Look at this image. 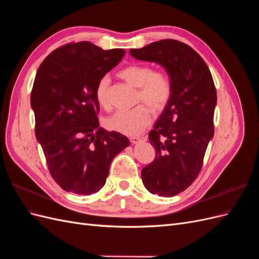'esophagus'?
I'll list each match as a JSON object with an SVG mask.
<instances>
[{"instance_id": "esophagus-1", "label": "esophagus", "mask_w": 259, "mask_h": 259, "mask_svg": "<svg viewBox=\"0 0 259 259\" xmlns=\"http://www.w3.org/2000/svg\"><path fill=\"white\" fill-rule=\"evenodd\" d=\"M130 140L132 144H138L139 142H146L147 137L146 136H136V137H131Z\"/></svg>"}]
</instances>
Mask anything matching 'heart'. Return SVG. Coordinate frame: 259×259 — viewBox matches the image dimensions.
<instances>
[{"label":"heart","mask_w":259,"mask_h":259,"mask_svg":"<svg viewBox=\"0 0 259 259\" xmlns=\"http://www.w3.org/2000/svg\"><path fill=\"white\" fill-rule=\"evenodd\" d=\"M119 76L128 84L138 88L135 104L142 103L128 111H119L108 117V128L125 135H137L151 122V112L160 113L168 105L173 95V85L170 77L163 71H154L148 65L133 64L123 68ZM111 80L108 75L101 76L96 84L95 96L98 105L105 110L111 109L110 98ZM147 106L146 107L144 105Z\"/></svg>","instance_id":"b5f03b06"}]
</instances>
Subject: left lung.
<instances>
[{
	"instance_id": "obj_1",
	"label": "left lung",
	"mask_w": 259,
	"mask_h": 259,
	"mask_svg": "<svg viewBox=\"0 0 259 259\" xmlns=\"http://www.w3.org/2000/svg\"><path fill=\"white\" fill-rule=\"evenodd\" d=\"M130 53L163 66L173 85L168 105L149 133L155 158L143 168L142 179L149 192L174 197L198 177L214 136L217 94L213 77L200 55L177 40L166 38Z\"/></svg>"
}]
</instances>
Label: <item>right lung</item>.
Masks as SVG:
<instances>
[{"label":"right lung","mask_w":259,"mask_h":259,"mask_svg":"<svg viewBox=\"0 0 259 259\" xmlns=\"http://www.w3.org/2000/svg\"><path fill=\"white\" fill-rule=\"evenodd\" d=\"M125 53L72 42L52 52L37 69L31 92L35 137L52 177L68 192H98L114 156L130 146L127 137L99 127L95 96L98 80Z\"/></svg>","instance_id":"right-lung-1"}]
</instances>
